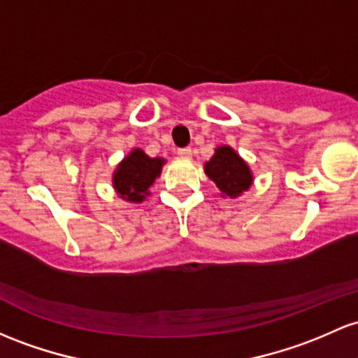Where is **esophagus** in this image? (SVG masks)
<instances>
[{
    "label": "esophagus",
    "instance_id": "obj_1",
    "mask_svg": "<svg viewBox=\"0 0 358 358\" xmlns=\"http://www.w3.org/2000/svg\"><path fill=\"white\" fill-rule=\"evenodd\" d=\"M178 156L182 159H192V149L190 148H183L178 149Z\"/></svg>",
    "mask_w": 358,
    "mask_h": 358
}]
</instances>
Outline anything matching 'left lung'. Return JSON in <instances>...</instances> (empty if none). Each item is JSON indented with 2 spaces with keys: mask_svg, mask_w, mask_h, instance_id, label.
Masks as SVG:
<instances>
[{
  "mask_svg": "<svg viewBox=\"0 0 358 358\" xmlns=\"http://www.w3.org/2000/svg\"><path fill=\"white\" fill-rule=\"evenodd\" d=\"M203 171L215 183L224 199L241 197L255 182L250 164L231 146L215 148L212 158L203 163Z\"/></svg>",
  "mask_w": 358,
  "mask_h": 358,
  "instance_id": "left-lung-1",
  "label": "left lung"
}]
</instances>
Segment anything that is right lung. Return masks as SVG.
<instances>
[{
    "label": "right lung",
    "mask_w": 358,
    "mask_h": 358,
    "mask_svg": "<svg viewBox=\"0 0 358 358\" xmlns=\"http://www.w3.org/2000/svg\"><path fill=\"white\" fill-rule=\"evenodd\" d=\"M164 163V158H151L141 148H134L113 170V190L124 202H144L151 195L149 188L159 178Z\"/></svg>",
    "instance_id": "obj_1"
}]
</instances>
